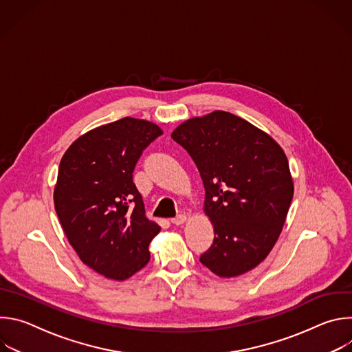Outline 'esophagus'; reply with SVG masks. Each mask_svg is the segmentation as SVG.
<instances>
[{
  "label": "esophagus",
  "mask_w": 352,
  "mask_h": 352,
  "mask_svg": "<svg viewBox=\"0 0 352 352\" xmlns=\"http://www.w3.org/2000/svg\"><path fill=\"white\" fill-rule=\"evenodd\" d=\"M185 221H186V216H185V214H179V216L171 219V223H173L174 226H181V224H184Z\"/></svg>",
  "instance_id": "esophagus-1"
}]
</instances>
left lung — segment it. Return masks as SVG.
Here are the masks:
<instances>
[{
	"label": "left lung",
	"instance_id": "1",
	"mask_svg": "<svg viewBox=\"0 0 352 352\" xmlns=\"http://www.w3.org/2000/svg\"><path fill=\"white\" fill-rule=\"evenodd\" d=\"M171 138L195 162L206 190L205 213L214 239L200 263L219 277L252 270L277 242L292 200L284 150L266 132L226 111L190 118Z\"/></svg>",
	"mask_w": 352,
	"mask_h": 352
}]
</instances>
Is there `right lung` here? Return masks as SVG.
Listing matches in <instances>:
<instances>
[{
	"label": "right lung",
	"instance_id": "right-lung-1",
	"mask_svg": "<svg viewBox=\"0 0 352 352\" xmlns=\"http://www.w3.org/2000/svg\"><path fill=\"white\" fill-rule=\"evenodd\" d=\"M160 126L125 117L78 138L61 159L54 205L80 261L122 281L150 261L148 243L160 226L144 216L132 173Z\"/></svg>",
	"mask_w": 352,
	"mask_h": 352
}]
</instances>
